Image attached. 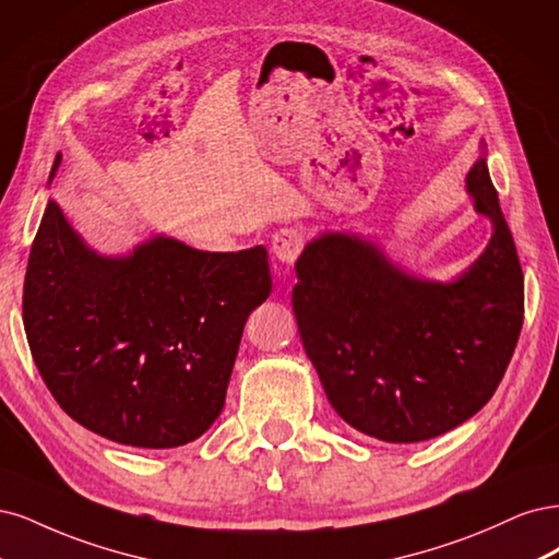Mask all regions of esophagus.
<instances>
[{
  "label": "esophagus",
  "mask_w": 559,
  "mask_h": 559,
  "mask_svg": "<svg viewBox=\"0 0 559 559\" xmlns=\"http://www.w3.org/2000/svg\"><path fill=\"white\" fill-rule=\"evenodd\" d=\"M304 248V231L297 227H283L274 234L272 239V253L276 255V260L293 264Z\"/></svg>",
  "instance_id": "esophagus-1"
}]
</instances>
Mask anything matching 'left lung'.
Wrapping results in <instances>:
<instances>
[{"instance_id": "8db88e82", "label": "left lung", "mask_w": 559, "mask_h": 559, "mask_svg": "<svg viewBox=\"0 0 559 559\" xmlns=\"http://www.w3.org/2000/svg\"><path fill=\"white\" fill-rule=\"evenodd\" d=\"M464 183L492 237L455 278L411 274L353 231L318 234L295 264L304 350L332 408L378 441L418 443L469 420L513 357L525 283L485 143Z\"/></svg>"}]
</instances>
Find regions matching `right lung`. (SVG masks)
I'll use <instances>...</instances> for the list:
<instances>
[{"instance_id": "1", "label": "right lung", "mask_w": 559, "mask_h": 559, "mask_svg": "<svg viewBox=\"0 0 559 559\" xmlns=\"http://www.w3.org/2000/svg\"><path fill=\"white\" fill-rule=\"evenodd\" d=\"M266 260L264 246L209 253L165 234L102 255L48 200L23 287L34 365L67 416L104 439H200L225 406L246 320L272 293Z\"/></svg>"}]
</instances>
